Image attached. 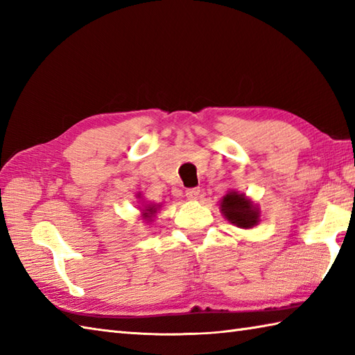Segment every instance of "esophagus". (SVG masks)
<instances>
[{"instance_id": "obj_1", "label": "esophagus", "mask_w": 355, "mask_h": 355, "mask_svg": "<svg viewBox=\"0 0 355 355\" xmlns=\"http://www.w3.org/2000/svg\"><path fill=\"white\" fill-rule=\"evenodd\" d=\"M200 187H193V189H187L186 191V197H187V200H191V201H197L198 198H200Z\"/></svg>"}]
</instances>
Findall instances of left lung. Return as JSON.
<instances>
[{"instance_id": "left-lung-1", "label": "left lung", "mask_w": 355, "mask_h": 355, "mask_svg": "<svg viewBox=\"0 0 355 355\" xmlns=\"http://www.w3.org/2000/svg\"><path fill=\"white\" fill-rule=\"evenodd\" d=\"M220 210L225 220L239 229H253L261 221V209L245 193L230 191L220 201Z\"/></svg>"}]
</instances>
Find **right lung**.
<instances>
[{
    "mask_svg": "<svg viewBox=\"0 0 355 355\" xmlns=\"http://www.w3.org/2000/svg\"><path fill=\"white\" fill-rule=\"evenodd\" d=\"M135 198H139V202H140V206H139V209H140V218L145 223H153L154 221V218H155V215H157V212L158 210H160V206L162 205H153V202H145L143 201V198H141V193L139 192L137 195H135Z\"/></svg>",
    "mask_w": 355,
    "mask_h": 355,
    "instance_id": "right-lung-1",
    "label": "right lung"
}]
</instances>
